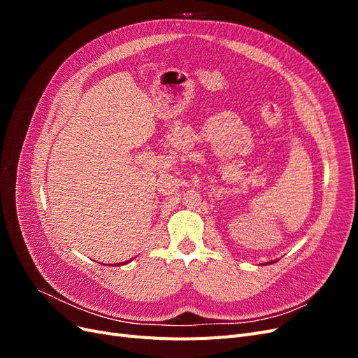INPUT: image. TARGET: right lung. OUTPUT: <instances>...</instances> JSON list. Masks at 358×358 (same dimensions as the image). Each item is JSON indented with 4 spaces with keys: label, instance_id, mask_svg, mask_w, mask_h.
<instances>
[{
    "label": "right lung",
    "instance_id": "1",
    "mask_svg": "<svg viewBox=\"0 0 358 358\" xmlns=\"http://www.w3.org/2000/svg\"><path fill=\"white\" fill-rule=\"evenodd\" d=\"M128 262H129V259H128ZM115 266H116V264H115Z\"/></svg>",
    "mask_w": 358,
    "mask_h": 358
}]
</instances>
